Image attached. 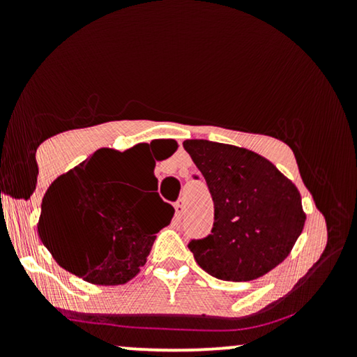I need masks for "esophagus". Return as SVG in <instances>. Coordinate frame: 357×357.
Wrapping results in <instances>:
<instances>
[{
	"instance_id": "34e87169",
	"label": "esophagus",
	"mask_w": 357,
	"mask_h": 357,
	"mask_svg": "<svg viewBox=\"0 0 357 357\" xmlns=\"http://www.w3.org/2000/svg\"><path fill=\"white\" fill-rule=\"evenodd\" d=\"M174 210H176V213H174V218L176 220H181L183 218V203L181 202H178L174 204Z\"/></svg>"
}]
</instances>
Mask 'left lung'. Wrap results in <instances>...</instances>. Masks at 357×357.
<instances>
[{
  "instance_id": "8db88e82",
  "label": "left lung",
  "mask_w": 357,
  "mask_h": 357,
  "mask_svg": "<svg viewBox=\"0 0 357 357\" xmlns=\"http://www.w3.org/2000/svg\"><path fill=\"white\" fill-rule=\"evenodd\" d=\"M183 146L215 203L211 235L188 245L196 264L221 280L264 277L289 257L304 230L297 186L245 147L206 139H186Z\"/></svg>"
}]
</instances>
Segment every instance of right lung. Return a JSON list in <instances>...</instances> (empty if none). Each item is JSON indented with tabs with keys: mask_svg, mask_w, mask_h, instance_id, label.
I'll return each instance as SVG.
<instances>
[{
	"mask_svg": "<svg viewBox=\"0 0 357 357\" xmlns=\"http://www.w3.org/2000/svg\"><path fill=\"white\" fill-rule=\"evenodd\" d=\"M144 147H102L59 176L43 196L40 238L61 268L90 284L132 280L144 267L155 233L174 215V208L158 192L136 198L126 184L142 166ZM149 159L158 184L155 165Z\"/></svg>",
	"mask_w": 357,
	"mask_h": 357,
	"instance_id": "right-lung-1",
	"label": "right lung"
}]
</instances>
